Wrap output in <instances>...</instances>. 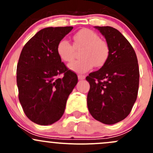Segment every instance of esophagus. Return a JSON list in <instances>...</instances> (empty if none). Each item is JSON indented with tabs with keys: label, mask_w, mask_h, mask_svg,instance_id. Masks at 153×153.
I'll return each instance as SVG.
<instances>
[{
	"label": "esophagus",
	"mask_w": 153,
	"mask_h": 153,
	"mask_svg": "<svg viewBox=\"0 0 153 153\" xmlns=\"http://www.w3.org/2000/svg\"><path fill=\"white\" fill-rule=\"evenodd\" d=\"M78 78L79 80H84L86 77H85V75H78Z\"/></svg>",
	"instance_id": "34e87169"
}]
</instances>
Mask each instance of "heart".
I'll return each instance as SVG.
<instances>
[{
    "instance_id": "heart-1",
    "label": "heart",
    "mask_w": 153,
    "mask_h": 153,
    "mask_svg": "<svg viewBox=\"0 0 153 153\" xmlns=\"http://www.w3.org/2000/svg\"><path fill=\"white\" fill-rule=\"evenodd\" d=\"M74 46L67 39H61L57 44L56 52L60 59L69 63L73 61L75 49L81 50V59L69 65V69L78 73H84L95 67H102L109 55L107 43L89 29H82L73 35Z\"/></svg>"
}]
</instances>
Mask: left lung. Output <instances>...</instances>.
I'll list each match as a JSON object with an SVG mask.
<instances>
[{
	"label": "left lung",
	"instance_id": "8db88e82",
	"mask_svg": "<svg viewBox=\"0 0 153 153\" xmlns=\"http://www.w3.org/2000/svg\"><path fill=\"white\" fill-rule=\"evenodd\" d=\"M106 38L108 59L86 78L90 88L87 106L92 116L105 124H114L130 113L136 101L139 68L135 50L126 38L111 27H95Z\"/></svg>",
	"mask_w": 153,
	"mask_h": 153
}]
</instances>
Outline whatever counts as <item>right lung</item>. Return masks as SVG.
Segmentation results:
<instances>
[{
	"label": "right lung",
	"instance_id": "1",
	"mask_svg": "<svg viewBox=\"0 0 153 153\" xmlns=\"http://www.w3.org/2000/svg\"><path fill=\"white\" fill-rule=\"evenodd\" d=\"M72 27H47L24 45L17 65L18 98L32 122L49 125L62 117L69 94L78 83L74 72L61 62L58 43ZM62 74L63 77L59 78Z\"/></svg>",
	"mask_w": 153,
	"mask_h": 153
}]
</instances>
